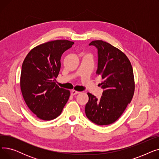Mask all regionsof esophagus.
<instances>
[{
	"label": "esophagus",
	"instance_id": "34e87169",
	"mask_svg": "<svg viewBox=\"0 0 159 159\" xmlns=\"http://www.w3.org/2000/svg\"><path fill=\"white\" fill-rule=\"evenodd\" d=\"M80 92L79 91H76V90H72L71 91V95H76V94H78V93H79Z\"/></svg>",
	"mask_w": 159,
	"mask_h": 159
}]
</instances>
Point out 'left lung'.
<instances>
[{
    "mask_svg": "<svg viewBox=\"0 0 159 159\" xmlns=\"http://www.w3.org/2000/svg\"><path fill=\"white\" fill-rule=\"evenodd\" d=\"M98 50L96 74L103 81L101 98L88 93L89 101L85 107L87 117L93 123L104 126L115 122L131 101L135 91V80L131 62L120 49L101 40L91 42Z\"/></svg>",
    "mask_w": 159,
    "mask_h": 159,
    "instance_id": "8db88e82",
    "label": "left lung"
}]
</instances>
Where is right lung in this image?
Returning a JSON list of instances; mask_svg holds the SVG:
<instances>
[{"instance_id":"add662e5","label":"right lung","mask_w":159,"mask_h":159,"mask_svg":"<svg viewBox=\"0 0 159 159\" xmlns=\"http://www.w3.org/2000/svg\"><path fill=\"white\" fill-rule=\"evenodd\" d=\"M73 42L56 40L33 48L24 58L20 74V89L30 110L43 120L59 116L70 91L55 83L61 69V58Z\"/></svg>"}]
</instances>
